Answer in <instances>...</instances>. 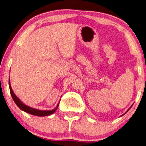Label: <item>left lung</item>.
<instances>
[{
	"label": "left lung",
	"instance_id": "obj_1",
	"mask_svg": "<svg viewBox=\"0 0 146 146\" xmlns=\"http://www.w3.org/2000/svg\"><path fill=\"white\" fill-rule=\"evenodd\" d=\"M132 106H133V105H132V106H131V107H130V108H129V109H128V110H127V111H126V113H127V111H129V109H131V107H132ZM125 113H124V114H123V115H124V114H125ZM123 115H121V116H123Z\"/></svg>",
	"mask_w": 146,
	"mask_h": 146
}]
</instances>
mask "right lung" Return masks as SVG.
Here are the masks:
<instances>
[{
  "mask_svg": "<svg viewBox=\"0 0 146 146\" xmlns=\"http://www.w3.org/2000/svg\"><path fill=\"white\" fill-rule=\"evenodd\" d=\"M9 90H10V94L11 95V97L13 100L14 102L15 103V104L18 106V107L20 109L22 110V111L26 112V113H29L30 114H32V115H35V116H48L50 115V114L54 113L57 109L58 108L59 104L57 105L56 107L52 110H45V111H42V110H38L36 109L32 108V107H29L28 106H26L24 103L21 101L20 99L17 98V96L14 94V92L12 90V88L11 87V84H10V81H9Z\"/></svg>",
  "mask_w": 146,
  "mask_h": 146,
  "instance_id": "add662e5",
  "label": "right lung"
}]
</instances>
